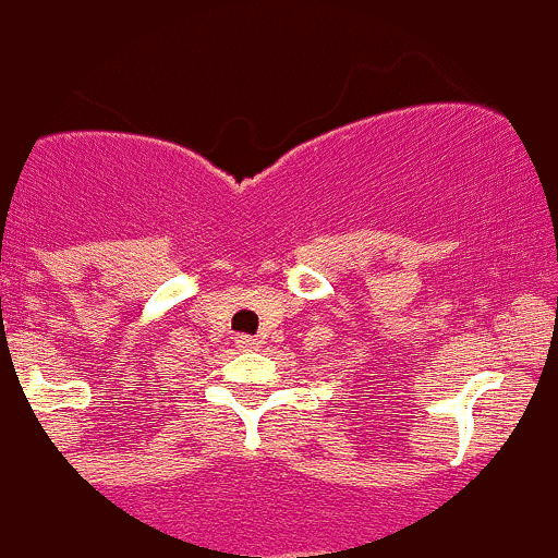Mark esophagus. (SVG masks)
Listing matches in <instances>:
<instances>
[{"mask_svg": "<svg viewBox=\"0 0 558 558\" xmlns=\"http://www.w3.org/2000/svg\"><path fill=\"white\" fill-rule=\"evenodd\" d=\"M234 344H238V348L240 350H256V348H259V339H254V337H245V333H243V337H238V339H234Z\"/></svg>", "mask_w": 558, "mask_h": 558, "instance_id": "esophagus-1", "label": "esophagus"}]
</instances>
